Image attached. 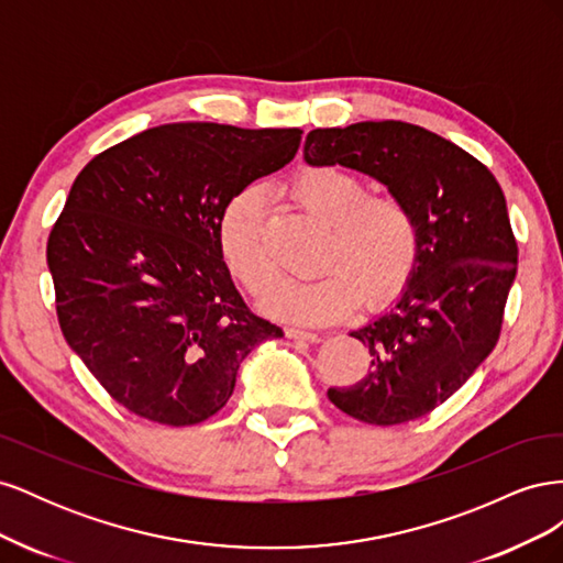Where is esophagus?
Masks as SVG:
<instances>
[{"mask_svg":"<svg viewBox=\"0 0 563 563\" xmlns=\"http://www.w3.org/2000/svg\"><path fill=\"white\" fill-rule=\"evenodd\" d=\"M284 333H286V338H291V340H302V343H317V340H319L317 333L300 331V329H286Z\"/></svg>","mask_w":563,"mask_h":563,"instance_id":"34e87169","label":"esophagus"}]
</instances>
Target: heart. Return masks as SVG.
<instances>
[{"instance_id":"heart-1","label":"heart","mask_w":563,"mask_h":563,"mask_svg":"<svg viewBox=\"0 0 563 563\" xmlns=\"http://www.w3.org/2000/svg\"><path fill=\"white\" fill-rule=\"evenodd\" d=\"M298 209L314 216L321 240L312 279H284L265 249V211L255 192L236 195L220 216V255L246 291L265 300V312L296 323H329L360 300L373 308L399 294L420 258V223L411 203L391 192H368L360 174L338 166H308L286 185Z\"/></svg>"}]
</instances>
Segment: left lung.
I'll return each mask as SVG.
<instances>
[{
	"label": "left lung",
	"mask_w": 563,
	"mask_h": 563,
	"mask_svg": "<svg viewBox=\"0 0 563 563\" xmlns=\"http://www.w3.org/2000/svg\"><path fill=\"white\" fill-rule=\"evenodd\" d=\"M305 162L378 178L420 223V258L404 296L350 333L368 347L371 371L331 387L329 399L380 428L428 416L467 383L503 331L519 249L500 185L463 147L395 119L314 129Z\"/></svg>",
	"instance_id": "left-lung-1"
}]
</instances>
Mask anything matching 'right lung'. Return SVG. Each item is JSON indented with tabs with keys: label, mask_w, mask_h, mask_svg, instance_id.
Here are the masks:
<instances>
[{
	"label": "right lung",
	"mask_w": 563,
	"mask_h": 563,
	"mask_svg": "<svg viewBox=\"0 0 563 563\" xmlns=\"http://www.w3.org/2000/svg\"><path fill=\"white\" fill-rule=\"evenodd\" d=\"M300 129L164 124L81 168L46 261L60 331L108 395L185 428L218 413L244 356L282 329L253 314L218 246L228 203L296 157Z\"/></svg>",
	"instance_id": "obj_1"
}]
</instances>
